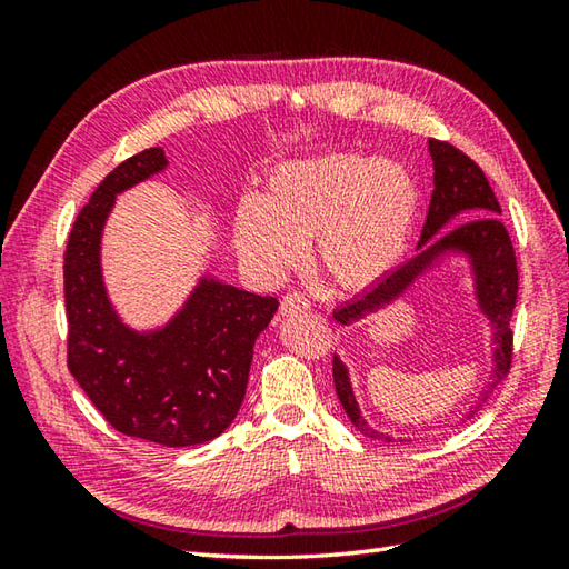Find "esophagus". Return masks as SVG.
<instances>
[{"label":"esophagus","instance_id":"esophagus-1","mask_svg":"<svg viewBox=\"0 0 569 569\" xmlns=\"http://www.w3.org/2000/svg\"><path fill=\"white\" fill-rule=\"evenodd\" d=\"M310 308V300L303 293H286L281 298V312L283 316H293V312H303Z\"/></svg>","mask_w":569,"mask_h":569}]
</instances>
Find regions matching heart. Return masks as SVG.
Here are the masks:
<instances>
[{
    "label": "heart",
    "instance_id": "heart-1",
    "mask_svg": "<svg viewBox=\"0 0 569 569\" xmlns=\"http://www.w3.org/2000/svg\"><path fill=\"white\" fill-rule=\"evenodd\" d=\"M416 212L418 190L403 166L328 153L278 166L261 200L241 202L234 244L259 276L281 278L312 241L318 271L361 291L401 261Z\"/></svg>",
    "mask_w": 569,
    "mask_h": 569
}]
</instances>
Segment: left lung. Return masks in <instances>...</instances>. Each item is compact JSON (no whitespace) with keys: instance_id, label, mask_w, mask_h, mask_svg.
<instances>
[{"instance_id":"obj_1","label":"left lung","mask_w":569,"mask_h":569,"mask_svg":"<svg viewBox=\"0 0 569 569\" xmlns=\"http://www.w3.org/2000/svg\"><path fill=\"white\" fill-rule=\"evenodd\" d=\"M428 149L435 171V190L430 198L428 220L420 232L416 257L398 266L391 273H386L381 281L367 288L361 296L337 308L332 316L342 325L365 320L371 312H377L401 298L422 273L435 269L447 253H465L471 266V278H475L477 306L491 322L493 381L489 386H497L509 373L513 357V332L509 322L518 300L516 251L499 217V200L493 196L485 171L467 153L447 141L430 139ZM469 213H477L478 217L470 218ZM457 216H468L470 220L453 226L451 222ZM450 223L452 228L449 227ZM332 377L335 391L340 396L345 413L355 422V428L373 440L393 442L396 438H391L389 432L373 430L365 416H361L352 391V381H349V371L337 355L332 359ZM485 398L487 396H481L479 401H485ZM477 408H481V403L471 408L467 418H471Z\"/></svg>"}]
</instances>
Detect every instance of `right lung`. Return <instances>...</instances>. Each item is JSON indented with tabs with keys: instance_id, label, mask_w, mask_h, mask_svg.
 <instances>
[{
	"instance_id": "1",
	"label": "right lung",
	"mask_w": 569,
	"mask_h": 569,
	"mask_svg": "<svg viewBox=\"0 0 569 569\" xmlns=\"http://www.w3.org/2000/svg\"><path fill=\"white\" fill-rule=\"evenodd\" d=\"M163 149L119 163L80 210L66 247L68 369L104 420L163 447L214 440L244 401L253 342L278 300L202 276L163 328L131 330L102 281V229L119 192L161 173Z\"/></svg>"
}]
</instances>
